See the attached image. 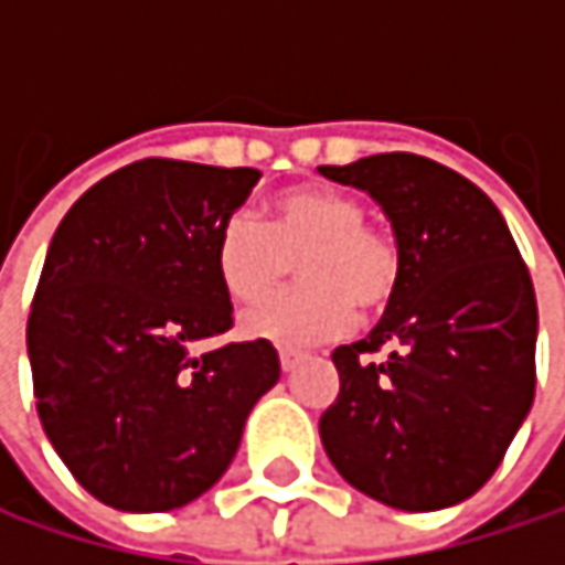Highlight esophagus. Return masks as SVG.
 Returning <instances> with one entry per match:
<instances>
[{"label":"esophagus","mask_w":565,"mask_h":565,"mask_svg":"<svg viewBox=\"0 0 565 565\" xmlns=\"http://www.w3.org/2000/svg\"><path fill=\"white\" fill-rule=\"evenodd\" d=\"M300 363V353H294V350H281V370L284 373H290L294 366Z\"/></svg>","instance_id":"obj_1"}]
</instances>
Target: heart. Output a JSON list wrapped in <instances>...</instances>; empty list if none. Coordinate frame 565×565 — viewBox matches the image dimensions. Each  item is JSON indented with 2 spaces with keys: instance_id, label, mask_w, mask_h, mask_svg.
<instances>
[{
  "instance_id": "heart-1",
  "label": "heart",
  "mask_w": 565,
  "mask_h": 565,
  "mask_svg": "<svg viewBox=\"0 0 565 565\" xmlns=\"http://www.w3.org/2000/svg\"><path fill=\"white\" fill-rule=\"evenodd\" d=\"M300 268L303 287L245 317V333L281 347L340 337L360 313L393 300L402 252L390 232L366 222V205L333 185H294L275 195L268 222L235 212L215 238V271L225 294L255 307Z\"/></svg>"
}]
</instances>
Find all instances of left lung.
I'll list each match as a JSON object with an SVG mask.
<instances>
[{"instance_id":"obj_1","label":"left lung","mask_w":565,"mask_h":565,"mask_svg":"<svg viewBox=\"0 0 565 565\" xmlns=\"http://www.w3.org/2000/svg\"><path fill=\"white\" fill-rule=\"evenodd\" d=\"M320 175L370 192L402 252L373 333L337 347L320 415L333 468L395 510L468 501L504 461L536 390V294L498 205L465 175L380 153ZM383 349L386 358L372 360Z\"/></svg>"}]
</instances>
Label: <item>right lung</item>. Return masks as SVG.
Returning a JSON list of instances; mask_svg holds the SVG:
<instances>
[{
    "label": "right lung",
    "instance_id": "add662e5",
    "mask_svg": "<svg viewBox=\"0 0 565 565\" xmlns=\"http://www.w3.org/2000/svg\"><path fill=\"white\" fill-rule=\"evenodd\" d=\"M258 170L140 160L61 218L29 313L39 418L100 504L185 508L232 465L281 376L268 340L199 350L232 327L215 271L222 222Z\"/></svg>",
    "mask_w": 565,
    "mask_h": 565
}]
</instances>
